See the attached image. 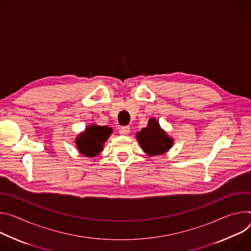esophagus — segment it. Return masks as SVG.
Returning <instances> with one entry per match:
<instances>
[{"instance_id":"34e87169","label":"esophagus","mask_w":251,"mask_h":251,"mask_svg":"<svg viewBox=\"0 0 251 251\" xmlns=\"http://www.w3.org/2000/svg\"><path fill=\"white\" fill-rule=\"evenodd\" d=\"M128 132H129V126H122L120 128V133L121 134L126 135V134H128Z\"/></svg>"}]
</instances>
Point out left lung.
Instances as JSON below:
<instances>
[{
  "label": "left lung",
  "instance_id": "8db88e82",
  "mask_svg": "<svg viewBox=\"0 0 251 251\" xmlns=\"http://www.w3.org/2000/svg\"><path fill=\"white\" fill-rule=\"evenodd\" d=\"M136 140L143 151L150 156L161 155L174 146V138L161 128L154 118L149 120L148 126L136 132Z\"/></svg>",
  "mask_w": 251,
  "mask_h": 251
}]
</instances>
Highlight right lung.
<instances>
[{
	"label": "right lung",
	"instance_id": "add662e5",
	"mask_svg": "<svg viewBox=\"0 0 251 251\" xmlns=\"http://www.w3.org/2000/svg\"><path fill=\"white\" fill-rule=\"evenodd\" d=\"M111 132H113V128L109 126L91 125L77 134L75 141V147L82 155L95 157L102 151L104 143L107 141Z\"/></svg>",
	"mask_w": 251,
	"mask_h": 251
}]
</instances>
